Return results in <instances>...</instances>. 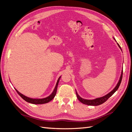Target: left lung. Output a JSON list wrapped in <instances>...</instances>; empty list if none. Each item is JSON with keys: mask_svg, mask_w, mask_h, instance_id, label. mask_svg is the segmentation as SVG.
I'll return each instance as SVG.
<instances>
[{"mask_svg": "<svg viewBox=\"0 0 132 132\" xmlns=\"http://www.w3.org/2000/svg\"><path fill=\"white\" fill-rule=\"evenodd\" d=\"M117 45H118V47L121 49V47H120V46H119V45L118 43H117ZM121 50H122V49H121ZM122 76H123V70L122 71V74L121 75L120 79H119V80L116 86L114 87V89L112 91H111L110 93L107 94L106 95L104 96L100 97V98H97L94 99V100H85V99H84V98L80 97L79 95L78 94V93H77V91H76V94H77V96L78 99L81 103H84V104L90 105V106H98V105L102 104V103L106 102L107 100L109 99L111 96L112 95L115 93V92L118 90L119 85H120V84H121V82L122 79Z\"/></svg>", "mask_w": 132, "mask_h": 132, "instance_id": "left-lung-1", "label": "left lung"}]
</instances>
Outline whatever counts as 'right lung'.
<instances>
[{"instance_id":"right-lung-1","label":"right lung","mask_w":132,"mask_h":132,"mask_svg":"<svg viewBox=\"0 0 132 132\" xmlns=\"http://www.w3.org/2000/svg\"><path fill=\"white\" fill-rule=\"evenodd\" d=\"M60 78H61V77H60L58 79V81L57 82L56 85H55V88H54V89L53 91V93H52L51 94V95L49 96H48V97H47L46 98H41V99L31 98H30V97H26V96H25V95H23L21 94V93H20L16 89H15V90H16V91L18 94L26 102L31 103H33V104H43V103H48V102H50V101L52 100L53 99V98L54 97V96H55V94H56V93H57V86H58V82H59Z\"/></svg>"}]
</instances>
